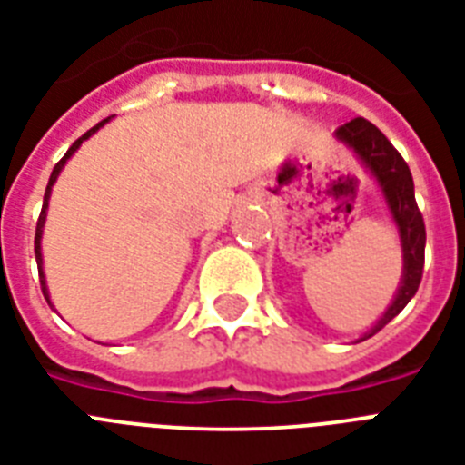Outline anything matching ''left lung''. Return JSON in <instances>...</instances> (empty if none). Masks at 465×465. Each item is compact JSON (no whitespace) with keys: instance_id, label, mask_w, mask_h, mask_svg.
<instances>
[{"instance_id":"1","label":"left lung","mask_w":465,"mask_h":465,"mask_svg":"<svg viewBox=\"0 0 465 465\" xmlns=\"http://www.w3.org/2000/svg\"><path fill=\"white\" fill-rule=\"evenodd\" d=\"M337 141L349 147L356 154V160L365 167V172L377 181V188L382 191L391 220L396 224L399 239H401L403 252V272L394 301L384 315L377 320L358 341H365L372 334L382 330L384 324L399 315L416 296L422 279V265H425V222L416 205V191H413V176L409 164L396 153V147L387 141V135L377 126L358 116L353 122L343 124L334 131Z\"/></svg>"}]
</instances>
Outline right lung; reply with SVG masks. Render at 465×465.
Masks as SVG:
<instances>
[{
  "mask_svg": "<svg viewBox=\"0 0 465 465\" xmlns=\"http://www.w3.org/2000/svg\"><path fill=\"white\" fill-rule=\"evenodd\" d=\"M109 119H104V122H100L97 124V126H93L88 131V134H83L81 138H78V141L74 143V145L69 147V150H66V154H64L62 160L56 162V167L52 169V176H49V183H47V191H45V200H43V213H40V220H37V229H35V260H37V272H40V286H43V293H45V298H47V303H49V292H47V279H45V272H43V226H45V220H47V207H49V195H52V186H54V181H56V176H59V173H62V169H64V164H66V162L71 160V154L75 153V150H78V147H81V143L83 141H88L90 135L93 134H97V131H100L102 126H104V124H107ZM52 305V303H49Z\"/></svg>",
  "mask_w": 465,
  "mask_h": 465,
  "instance_id": "1",
  "label": "right lung"
}]
</instances>
